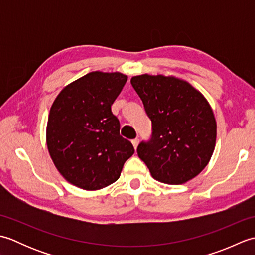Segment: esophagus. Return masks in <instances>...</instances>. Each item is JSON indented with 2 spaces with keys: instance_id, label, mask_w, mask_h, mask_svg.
I'll use <instances>...</instances> for the list:
<instances>
[{
  "instance_id": "esophagus-1",
  "label": "esophagus",
  "mask_w": 255,
  "mask_h": 255,
  "mask_svg": "<svg viewBox=\"0 0 255 255\" xmlns=\"http://www.w3.org/2000/svg\"><path fill=\"white\" fill-rule=\"evenodd\" d=\"M131 142H132V145H133V148H134V149H137V147H138V144H139V139H138V138H136V139H133Z\"/></svg>"
}]
</instances>
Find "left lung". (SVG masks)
Returning <instances> with one entry per match:
<instances>
[{"mask_svg":"<svg viewBox=\"0 0 255 255\" xmlns=\"http://www.w3.org/2000/svg\"><path fill=\"white\" fill-rule=\"evenodd\" d=\"M152 123L148 141L137 148L156 181L182 184L208 164L216 143V121L208 102L185 81L164 75L131 78Z\"/></svg>","mask_w":255,"mask_h":255,"instance_id":"1","label":"left lung"}]
</instances>
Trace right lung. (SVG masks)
<instances>
[{
  "label": "right lung",
  "instance_id": "right-lung-1",
  "mask_svg": "<svg viewBox=\"0 0 255 255\" xmlns=\"http://www.w3.org/2000/svg\"><path fill=\"white\" fill-rule=\"evenodd\" d=\"M127 79L119 72H91L67 85L53 102L47 147L58 171L75 186L94 191L111 185L134 152L112 113Z\"/></svg>",
  "mask_w": 255,
  "mask_h": 255
}]
</instances>
